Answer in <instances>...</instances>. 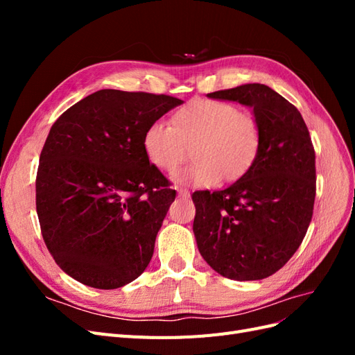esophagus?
<instances>
[{"instance_id":"obj_1","label":"esophagus","mask_w":355,"mask_h":355,"mask_svg":"<svg viewBox=\"0 0 355 355\" xmlns=\"http://www.w3.org/2000/svg\"><path fill=\"white\" fill-rule=\"evenodd\" d=\"M178 196L180 198H188L189 197V191L187 188H178Z\"/></svg>"}]
</instances>
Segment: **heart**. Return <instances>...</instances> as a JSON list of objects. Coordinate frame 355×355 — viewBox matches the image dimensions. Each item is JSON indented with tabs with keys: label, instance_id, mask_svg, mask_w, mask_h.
<instances>
[{
	"label": "heart",
	"instance_id": "1",
	"mask_svg": "<svg viewBox=\"0 0 355 355\" xmlns=\"http://www.w3.org/2000/svg\"><path fill=\"white\" fill-rule=\"evenodd\" d=\"M142 145L146 158L164 171L176 170L192 146L196 161L173 178L209 188L249 173L261 153L262 125L254 114L234 103L197 99L175 114L173 125L163 120L149 124Z\"/></svg>",
	"mask_w": 355,
	"mask_h": 355
}]
</instances>
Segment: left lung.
<instances>
[{
    "mask_svg": "<svg viewBox=\"0 0 355 355\" xmlns=\"http://www.w3.org/2000/svg\"><path fill=\"white\" fill-rule=\"evenodd\" d=\"M253 108L262 125L256 163L222 191H196L192 230L214 271L237 282L262 280L302 243L315 200V151L302 115L265 84L207 94Z\"/></svg>",
    "mask_w": 355,
    "mask_h": 355,
    "instance_id": "left-lung-1",
    "label": "left lung"
}]
</instances>
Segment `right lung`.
<instances>
[{"label": "right lung", "mask_w": 355, "mask_h": 355, "mask_svg": "<svg viewBox=\"0 0 355 355\" xmlns=\"http://www.w3.org/2000/svg\"><path fill=\"white\" fill-rule=\"evenodd\" d=\"M180 103L105 89L51 125L37 171V213L50 254L73 280L111 290L145 271L176 191L149 164L142 139Z\"/></svg>", "instance_id": "add662e5"}]
</instances>
